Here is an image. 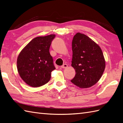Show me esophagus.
Here are the masks:
<instances>
[{
    "label": "esophagus",
    "mask_w": 123,
    "mask_h": 123,
    "mask_svg": "<svg viewBox=\"0 0 123 123\" xmlns=\"http://www.w3.org/2000/svg\"><path fill=\"white\" fill-rule=\"evenodd\" d=\"M67 67H68V65L66 64H64L61 66V68H67Z\"/></svg>",
    "instance_id": "1"
}]
</instances>
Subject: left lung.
I'll use <instances>...</instances> for the list:
<instances>
[{
	"mask_svg": "<svg viewBox=\"0 0 123 123\" xmlns=\"http://www.w3.org/2000/svg\"><path fill=\"white\" fill-rule=\"evenodd\" d=\"M72 66L76 75L71 82L80 88L96 84L105 69V60L99 46L86 35L77 32L72 41Z\"/></svg>",
	"mask_w": 123,
	"mask_h": 123,
	"instance_id": "1",
	"label": "left lung"
}]
</instances>
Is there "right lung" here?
Instances as JSON below:
<instances>
[{
  "instance_id": "obj_1",
  "label": "right lung",
  "mask_w": 123,
  "mask_h": 123,
  "mask_svg": "<svg viewBox=\"0 0 123 123\" xmlns=\"http://www.w3.org/2000/svg\"><path fill=\"white\" fill-rule=\"evenodd\" d=\"M55 35L37 37L31 40L20 52L17 68L21 78L29 86L38 87L47 83L55 69L49 53Z\"/></svg>"
}]
</instances>
